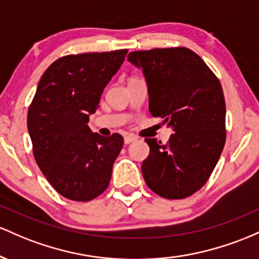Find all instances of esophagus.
<instances>
[{
  "instance_id": "esophagus-1",
  "label": "esophagus",
  "mask_w": 259,
  "mask_h": 259,
  "mask_svg": "<svg viewBox=\"0 0 259 259\" xmlns=\"http://www.w3.org/2000/svg\"><path fill=\"white\" fill-rule=\"evenodd\" d=\"M136 139H137V137H135V136L127 135V136H124L123 142H124V144H130V143H132V142H135Z\"/></svg>"
}]
</instances>
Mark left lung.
<instances>
[{"label": "left lung", "mask_w": 259, "mask_h": 259, "mask_svg": "<svg viewBox=\"0 0 259 259\" xmlns=\"http://www.w3.org/2000/svg\"><path fill=\"white\" fill-rule=\"evenodd\" d=\"M128 62L142 69L149 111L174 133L168 143L145 138V184L159 196L181 199L207 182L225 144V99L215 74L186 48L133 51Z\"/></svg>", "instance_id": "1"}]
</instances>
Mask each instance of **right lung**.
<instances>
[{
	"mask_svg": "<svg viewBox=\"0 0 259 259\" xmlns=\"http://www.w3.org/2000/svg\"><path fill=\"white\" fill-rule=\"evenodd\" d=\"M127 50L68 55L44 72L28 111L34 158L50 185L66 198L88 202L110 184L123 138L103 137L88 126L101 94Z\"/></svg>",
	"mask_w": 259,
	"mask_h": 259,
	"instance_id": "obj_1",
	"label": "right lung"
}]
</instances>
